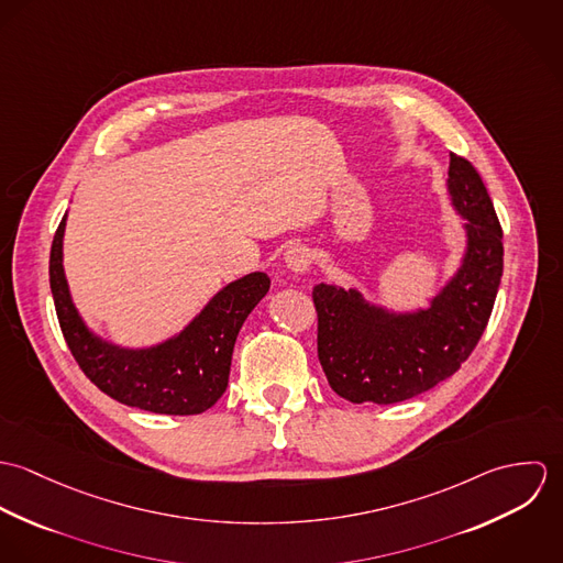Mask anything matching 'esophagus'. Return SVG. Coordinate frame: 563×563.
Instances as JSON below:
<instances>
[{"label": "esophagus", "instance_id": "1", "mask_svg": "<svg viewBox=\"0 0 563 563\" xmlns=\"http://www.w3.org/2000/svg\"><path fill=\"white\" fill-rule=\"evenodd\" d=\"M286 266L295 273V275H306L308 271H310V266H312V251L308 249V246H303V244H297V246H290L288 251H286Z\"/></svg>", "mask_w": 563, "mask_h": 563}]
</instances>
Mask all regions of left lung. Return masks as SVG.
I'll use <instances>...</instances> for the list:
<instances>
[{"label":"left lung","mask_w":563,"mask_h":563,"mask_svg":"<svg viewBox=\"0 0 563 563\" xmlns=\"http://www.w3.org/2000/svg\"><path fill=\"white\" fill-rule=\"evenodd\" d=\"M446 186L466 221V251L429 308L395 312L333 284L312 290L322 371L346 401L390 405L431 390L460 371L487 327L503 275V230L471 162L451 154Z\"/></svg>","instance_id":"left-lung-1"}]
</instances>
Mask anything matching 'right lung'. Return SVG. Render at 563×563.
Instances as JSON below:
<instances>
[{
  "mask_svg": "<svg viewBox=\"0 0 563 563\" xmlns=\"http://www.w3.org/2000/svg\"><path fill=\"white\" fill-rule=\"evenodd\" d=\"M63 217L49 255V286L63 335L84 375L114 401L154 413L190 416L210 409L228 388L242 322L271 288L266 273H249L219 290L173 338L125 349L99 338L81 321L63 266Z\"/></svg>",
  "mask_w": 563,
  "mask_h": 563,
  "instance_id": "add662e5",
  "label": "right lung"
}]
</instances>
